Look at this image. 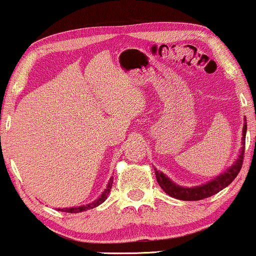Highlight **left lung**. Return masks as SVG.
<instances>
[{
    "label": "left lung",
    "instance_id": "left-lung-1",
    "mask_svg": "<svg viewBox=\"0 0 256 256\" xmlns=\"http://www.w3.org/2000/svg\"><path fill=\"white\" fill-rule=\"evenodd\" d=\"M246 133H247V124L244 123L243 126V145L246 144ZM243 154H244V146L242 147L241 154H240L238 159L236 160V163L225 171L224 174L219 175L217 178L212 180L211 182H207L206 184L198 186L194 188H184L181 186H177L172 181H170L164 174L159 172L157 169L156 170V178H157L158 184L160 186L162 189L170 196L176 198V199L183 200V201H198L206 199V198L212 196V195L219 193L222 189L230 184L236 178V176L238 175L240 170H241L242 164H243Z\"/></svg>",
    "mask_w": 256,
    "mask_h": 256
}]
</instances>
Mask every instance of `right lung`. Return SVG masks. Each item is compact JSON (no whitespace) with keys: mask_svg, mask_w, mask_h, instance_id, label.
<instances>
[{"mask_svg":"<svg viewBox=\"0 0 256 256\" xmlns=\"http://www.w3.org/2000/svg\"><path fill=\"white\" fill-rule=\"evenodd\" d=\"M112 180H114V177H111L109 184H108V187L104 190V193L102 194L97 200L93 201L92 204H88V205H86V206L84 205V206H79V207H70V208H58V211L68 212V213H79V212L87 211V210H91V208H93V207L100 205V204L104 202L105 199H106V198H108V194H109V192H110V189H111V186H112Z\"/></svg>","mask_w":256,"mask_h":256,"instance_id":"right-lung-1","label":"right lung"}]
</instances>
